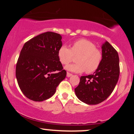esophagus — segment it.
<instances>
[{
	"instance_id": "34e87169",
	"label": "esophagus",
	"mask_w": 134,
	"mask_h": 134,
	"mask_svg": "<svg viewBox=\"0 0 134 134\" xmlns=\"http://www.w3.org/2000/svg\"><path fill=\"white\" fill-rule=\"evenodd\" d=\"M72 76V74L69 73V72H67V77H71Z\"/></svg>"
}]
</instances>
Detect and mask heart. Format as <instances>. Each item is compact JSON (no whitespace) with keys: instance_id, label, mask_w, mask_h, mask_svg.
I'll return each mask as SVG.
<instances>
[{"instance_id":"obj_1","label":"heart","mask_w":134,"mask_h":134,"mask_svg":"<svg viewBox=\"0 0 134 134\" xmlns=\"http://www.w3.org/2000/svg\"><path fill=\"white\" fill-rule=\"evenodd\" d=\"M79 55L76 58V64L67 65L65 69L70 72L93 73L99 67L103 60L101 52L96 48L93 42L86 39H79L73 43L71 48L62 45L58 50L60 62L67 65L73 59L74 56Z\"/></svg>"}]
</instances>
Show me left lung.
Returning a JSON list of instances; mask_svg holds the SVG:
<instances>
[{"label":"left lung","instance_id":"left-lung-1","mask_svg":"<svg viewBox=\"0 0 134 134\" xmlns=\"http://www.w3.org/2000/svg\"><path fill=\"white\" fill-rule=\"evenodd\" d=\"M103 60L93 74L81 76L75 93L78 99L87 104H97L111 94L120 75L119 57L116 50L106 41L102 44Z\"/></svg>","mask_w":134,"mask_h":134}]
</instances>
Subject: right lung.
Here are the masks:
<instances>
[{
    "label": "right lung",
    "instance_id": "right-lung-1",
    "mask_svg": "<svg viewBox=\"0 0 134 134\" xmlns=\"http://www.w3.org/2000/svg\"><path fill=\"white\" fill-rule=\"evenodd\" d=\"M62 36L53 32L40 34L25 43L16 64V76L24 96L35 101L51 97L67 72L58 57Z\"/></svg>",
    "mask_w": 134,
    "mask_h": 134
}]
</instances>
